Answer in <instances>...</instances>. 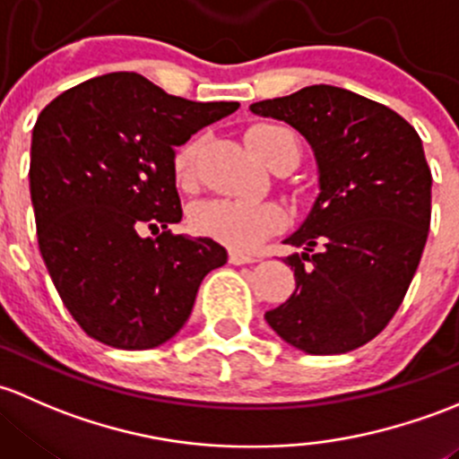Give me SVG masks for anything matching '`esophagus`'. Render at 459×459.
<instances>
[{
	"instance_id": "esophagus-1",
	"label": "esophagus",
	"mask_w": 459,
	"mask_h": 459,
	"mask_svg": "<svg viewBox=\"0 0 459 459\" xmlns=\"http://www.w3.org/2000/svg\"><path fill=\"white\" fill-rule=\"evenodd\" d=\"M258 258L254 256V254H243L238 252V249H234V252H230V263L231 264H247V263H256Z\"/></svg>"
}]
</instances>
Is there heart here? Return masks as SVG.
Returning a JSON list of instances; mask_svg holds the SVG:
<instances>
[{
	"instance_id": "b5f03b06",
	"label": "heart",
	"mask_w": 459,
	"mask_h": 459,
	"mask_svg": "<svg viewBox=\"0 0 459 459\" xmlns=\"http://www.w3.org/2000/svg\"><path fill=\"white\" fill-rule=\"evenodd\" d=\"M296 136L282 126L261 124L249 127L247 143L252 152L267 160L282 136ZM198 143L195 139L183 143L174 157V174L181 186L195 178ZM190 223L198 234L210 236L234 249H252L281 228L282 210L267 201H243V198H210L192 207Z\"/></svg>"
}]
</instances>
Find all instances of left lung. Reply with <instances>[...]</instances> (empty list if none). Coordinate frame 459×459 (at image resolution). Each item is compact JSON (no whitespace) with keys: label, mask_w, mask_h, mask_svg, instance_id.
Returning a JSON list of instances; mask_svg holds the SVG:
<instances>
[{"label":"left lung","mask_w":459,"mask_h":459,"mask_svg":"<svg viewBox=\"0 0 459 459\" xmlns=\"http://www.w3.org/2000/svg\"><path fill=\"white\" fill-rule=\"evenodd\" d=\"M311 145L318 187L285 243L296 290L264 314L291 347L347 353L389 325L409 290L431 225V169L422 139L398 112L351 90L307 86L249 106Z\"/></svg>","instance_id":"1"}]
</instances>
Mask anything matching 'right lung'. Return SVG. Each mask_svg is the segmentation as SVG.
<instances>
[{"label": "right lung", "instance_id": "right-lung-1", "mask_svg": "<svg viewBox=\"0 0 459 459\" xmlns=\"http://www.w3.org/2000/svg\"><path fill=\"white\" fill-rule=\"evenodd\" d=\"M236 101H187L136 73L88 79L37 117L30 201L39 252L56 291L90 338L154 349L181 332L196 291L228 252L172 234L183 216L174 150ZM141 227L160 230L150 239Z\"/></svg>", "mask_w": 459, "mask_h": 459}]
</instances>
